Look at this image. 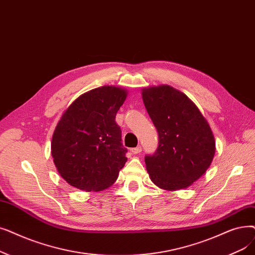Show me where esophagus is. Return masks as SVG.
Masks as SVG:
<instances>
[{
    "label": "esophagus",
    "instance_id": "esophagus-1",
    "mask_svg": "<svg viewBox=\"0 0 255 255\" xmlns=\"http://www.w3.org/2000/svg\"><path fill=\"white\" fill-rule=\"evenodd\" d=\"M130 151H131V153H133V154H137V153L141 152V147H140V146H137V147H135V148H132Z\"/></svg>",
    "mask_w": 255,
    "mask_h": 255
}]
</instances>
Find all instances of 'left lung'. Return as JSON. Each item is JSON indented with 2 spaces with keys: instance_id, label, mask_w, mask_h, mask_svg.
I'll use <instances>...</instances> for the list:
<instances>
[{
  "instance_id": "1",
  "label": "left lung",
  "mask_w": 255,
  "mask_h": 255,
  "mask_svg": "<svg viewBox=\"0 0 255 255\" xmlns=\"http://www.w3.org/2000/svg\"><path fill=\"white\" fill-rule=\"evenodd\" d=\"M142 101L158 132V147L146 155L151 180L161 189H185L206 172L216 152L207 121L181 92L169 85L143 88Z\"/></svg>"
}]
</instances>
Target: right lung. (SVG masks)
<instances>
[{
  "mask_svg": "<svg viewBox=\"0 0 255 255\" xmlns=\"http://www.w3.org/2000/svg\"><path fill=\"white\" fill-rule=\"evenodd\" d=\"M127 92L102 86L81 95L62 115L51 150L62 178L77 189L98 192L112 185L127 161L116 122Z\"/></svg>",
  "mask_w": 255,
  "mask_h": 255,
  "instance_id": "add662e5",
  "label": "right lung"
}]
</instances>
